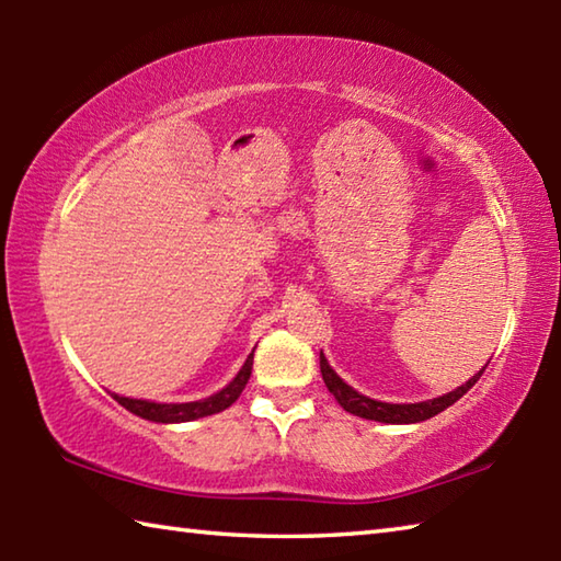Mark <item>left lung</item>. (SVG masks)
<instances>
[{
	"mask_svg": "<svg viewBox=\"0 0 561 561\" xmlns=\"http://www.w3.org/2000/svg\"><path fill=\"white\" fill-rule=\"evenodd\" d=\"M319 366H321V376H324V383L329 388V393L336 398L339 405L344 408V411L354 413L358 417H366V421H378V423H393V425H403V423H421V421H428V417L438 415L445 408L453 405L455 401H460V398L470 391V388L478 383V378L485 371V366H482L480 374H474L470 381H465L462 386L455 388V391L438 396V398H431V401H421V403H383V401H374V398H368L364 393H358L351 388L344 378L336 376L334 368L329 366V360L324 354H319Z\"/></svg>",
	"mask_w": 561,
	"mask_h": 561,
	"instance_id": "left-lung-1",
	"label": "left lung"
}]
</instances>
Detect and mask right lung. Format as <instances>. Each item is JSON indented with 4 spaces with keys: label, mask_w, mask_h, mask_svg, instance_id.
<instances>
[{
    "label": "right lung",
    "mask_w": 561,
    "mask_h": 561,
    "mask_svg": "<svg viewBox=\"0 0 561 561\" xmlns=\"http://www.w3.org/2000/svg\"><path fill=\"white\" fill-rule=\"evenodd\" d=\"M252 358H254V351L250 356H247L244 366L240 368V374H237L230 383H227L222 391H217L210 398H203V401H190V403H156V401H140V398H126V396H118V393H111L116 401L126 408V411L136 413L140 417H146V421H153V423H187V421H197V417H205V415H213V413H220L225 408H230L240 393L244 391L247 381H250V374H252Z\"/></svg>",
    "instance_id": "obj_1"
}]
</instances>
